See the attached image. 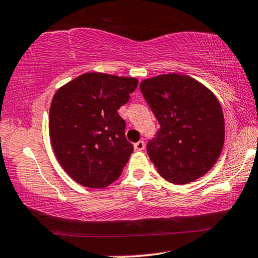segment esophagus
Wrapping results in <instances>:
<instances>
[{
  "label": "esophagus",
  "instance_id": "1",
  "mask_svg": "<svg viewBox=\"0 0 258 258\" xmlns=\"http://www.w3.org/2000/svg\"><path fill=\"white\" fill-rule=\"evenodd\" d=\"M144 148H145L144 141H139L137 143H135V149H136V150L142 151V150H144Z\"/></svg>",
  "mask_w": 258,
  "mask_h": 258
}]
</instances>
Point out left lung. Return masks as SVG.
I'll return each instance as SVG.
<instances>
[{"mask_svg": "<svg viewBox=\"0 0 258 258\" xmlns=\"http://www.w3.org/2000/svg\"><path fill=\"white\" fill-rule=\"evenodd\" d=\"M139 88L160 123L156 137L147 144L159 174L176 185L206 174L225 141L222 108L215 95L191 77L175 73L143 80Z\"/></svg>", "mask_w": 258, "mask_h": 258, "instance_id": "left-lung-1", "label": "left lung"}]
</instances>
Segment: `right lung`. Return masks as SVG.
Masks as SVG:
<instances>
[{
	"instance_id": "right-lung-1",
	"label": "right lung",
	"mask_w": 258,
	"mask_h": 258,
	"mask_svg": "<svg viewBox=\"0 0 258 258\" xmlns=\"http://www.w3.org/2000/svg\"><path fill=\"white\" fill-rule=\"evenodd\" d=\"M138 80L105 73H85L54 95L49 133L55 156L80 185L103 188L121 175L133 151L126 122L117 113Z\"/></svg>"
}]
</instances>
